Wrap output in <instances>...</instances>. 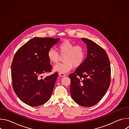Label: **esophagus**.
<instances>
[{
  "label": "esophagus",
  "instance_id": "obj_1",
  "mask_svg": "<svg viewBox=\"0 0 129 129\" xmlns=\"http://www.w3.org/2000/svg\"><path fill=\"white\" fill-rule=\"evenodd\" d=\"M59 75L61 77H63L66 76V75L65 74V73H62V72H60V73H59Z\"/></svg>",
  "mask_w": 129,
  "mask_h": 129
}]
</instances>
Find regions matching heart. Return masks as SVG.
Masks as SVG:
<instances>
[{
    "label": "heart",
    "mask_w": 129,
    "mask_h": 129,
    "mask_svg": "<svg viewBox=\"0 0 129 129\" xmlns=\"http://www.w3.org/2000/svg\"><path fill=\"white\" fill-rule=\"evenodd\" d=\"M57 50L59 54L52 48H50L47 53L49 61L52 64H56L59 62L60 55L64 56V62L54 67L55 71L67 72L73 67L77 68L81 66L84 62L86 57L84 48L80 45H75L69 40H64L60 42L57 46Z\"/></svg>",
    "instance_id": "1"
}]
</instances>
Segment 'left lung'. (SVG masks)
<instances>
[{
    "instance_id": "8db88e82",
    "label": "left lung",
    "mask_w": 129,
    "mask_h": 129,
    "mask_svg": "<svg viewBox=\"0 0 129 129\" xmlns=\"http://www.w3.org/2000/svg\"><path fill=\"white\" fill-rule=\"evenodd\" d=\"M87 56L75 73L69 75L72 99L78 105L89 107L96 104L106 93L111 82V67L106 51L90 40L83 38Z\"/></svg>"
}]
</instances>
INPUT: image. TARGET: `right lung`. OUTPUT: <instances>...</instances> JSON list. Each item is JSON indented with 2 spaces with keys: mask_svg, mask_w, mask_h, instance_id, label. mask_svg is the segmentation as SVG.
<instances>
[{
  "mask_svg": "<svg viewBox=\"0 0 129 129\" xmlns=\"http://www.w3.org/2000/svg\"><path fill=\"white\" fill-rule=\"evenodd\" d=\"M60 38L35 37L16 52L11 65L14 91L25 104L36 107L46 103L50 98L58 74L42 79L44 73L51 71L47 53Z\"/></svg>",
  "mask_w": 129,
  "mask_h": 129,
  "instance_id": "1",
  "label": "right lung"
}]
</instances>
